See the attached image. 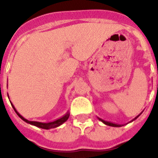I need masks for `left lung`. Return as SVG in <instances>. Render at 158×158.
<instances>
[{
    "mask_svg": "<svg viewBox=\"0 0 158 158\" xmlns=\"http://www.w3.org/2000/svg\"><path fill=\"white\" fill-rule=\"evenodd\" d=\"M139 115H138V116H136L135 117V118H134L133 120L132 121H134L135 120V119H136L137 118H138V117L139 116ZM99 119H100V121H101L102 123H104V124H106V125H107V126H111V127H122L120 125V124H116V123H111V122H107V121H105V120H103V119H101V118H98Z\"/></svg>",
    "mask_w": 158,
    "mask_h": 158,
    "instance_id": "obj_1",
    "label": "left lung"
}]
</instances>
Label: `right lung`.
Here are the masks:
<instances>
[{
    "label": "right lung",
    "instance_id": "obj_1",
    "mask_svg": "<svg viewBox=\"0 0 158 158\" xmlns=\"http://www.w3.org/2000/svg\"><path fill=\"white\" fill-rule=\"evenodd\" d=\"M11 104H12L14 111H16V113L18 115V116H19L20 118H22V119H23L24 122L27 123H29V124H31V125H34V126L37 127L42 128V129L49 130V129H51V128L58 127H59L60 125H62L63 123H65L69 117V113L67 112L65 115H63V116L62 117V118H58V119H56L55 121H53V122H51V123H41V122H36V121H29V120H27V119H26V118H23L21 115H19V112L16 111V109L13 106V104H12V103H11Z\"/></svg>",
    "mask_w": 158,
    "mask_h": 158
}]
</instances>
